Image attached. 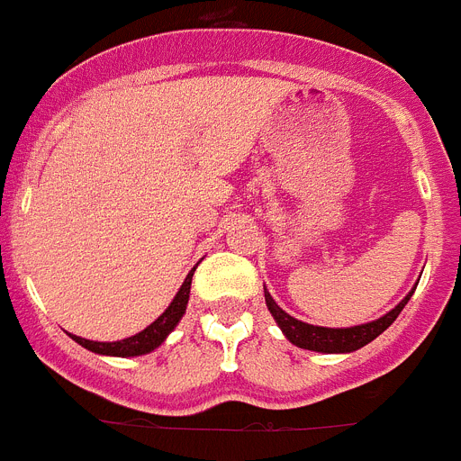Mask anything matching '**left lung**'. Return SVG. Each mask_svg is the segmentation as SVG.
<instances>
[{
    "mask_svg": "<svg viewBox=\"0 0 461 461\" xmlns=\"http://www.w3.org/2000/svg\"><path fill=\"white\" fill-rule=\"evenodd\" d=\"M414 292V290H412ZM410 292L405 299L395 308H391L389 313L382 315L379 321L365 322V325L356 327H318V325H308V322L296 321L290 313H285L283 308L277 306L276 299L268 294L264 285V296H266V306L271 311V315L276 318L277 327L283 330V334L299 348H308V351H318V353H351L363 348L365 344H370L372 339H376L379 334L391 325V322L401 315V311L405 308V303L410 302Z\"/></svg>",
    "mask_w": 461,
    "mask_h": 461,
    "instance_id": "left-lung-1",
    "label": "left lung"
}]
</instances>
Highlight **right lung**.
<instances>
[{
	"instance_id": "right-lung-1",
	"label": "right lung",
	"mask_w": 461,
	"mask_h": 461,
	"mask_svg": "<svg viewBox=\"0 0 461 461\" xmlns=\"http://www.w3.org/2000/svg\"><path fill=\"white\" fill-rule=\"evenodd\" d=\"M193 273H195V268L185 276L184 285H181V290L176 292V296H174V302L169 303V308L159 315L158 321L150 322L143 332L134 334V337H127V339L122 341H89L82 339V337H75V334H72V339L77 341L79 346L89 348V351L101 353V356H117V358H131V356H143V353L155 351V348L167 339V334H169L171 330L178 325V321L184 318L185 306H188Z\"/></svg>"
}]
</instances>
